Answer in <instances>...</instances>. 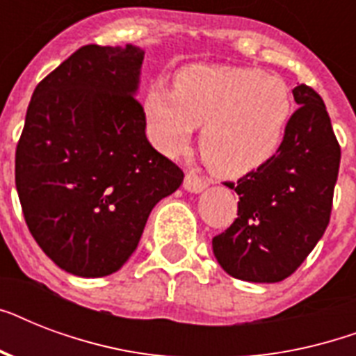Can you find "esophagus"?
Masks as SVG:
<instances>
[{
    "label": "esophagus",
    "instance_id": "esophagus-1",
    "mask_svg": "<svg viewBox=\"0 0 356 356\" xmlns=\"http://www.w3.org/2000/svg\"><path fill=\"white\" fill-rule=\"evenodd\" d=\"M184 190L186 192H192V194H200L203 190L209 186V181L200 175H195V173H186V177H184V183H183Z\"/></svg>",
    "mask_w": 356,
    "mask_h": 356
}]
</instances>
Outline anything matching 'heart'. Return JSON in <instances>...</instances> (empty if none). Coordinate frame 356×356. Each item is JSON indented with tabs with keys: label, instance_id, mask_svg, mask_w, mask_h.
<instances>
[{
	"label": "heart",
	"instance_id": "1",
	"mask_svg": "<svg viewBox=\"0 0 356 356\" xmlns=\"http://www.w3.org/2000/svg\"><path fill=\"white\" fill-rule=\"evenodd\" d=\"M284 81L251 68L186 66L175 90L151 86L144 114L151 138L168 155L190 144L195 127L200 153L212 172L242 177L275 155L292 118Z\"/></svg>",
	"mask_w": 356,
	"mask_h": 356
}]
</instances>
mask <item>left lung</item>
<instances>
[{
  "mask_svg": "<svg viewBox=\"0 0 356 356\" xmlns=\"http://www.w3.org/2000/svg\"><path fill=\"white\" fill-rule=\"evenodd\" d=\"M277 153L238 179V218L212 238V251L229 275L248 282H279L303 264L331 218L340 145L320 94L299 85Z\"/></svg>",
  "mask_w": 356,
  "mask_h": 356,
  "instance_id": "obj_1",
  "label": "left lung"
}]
</instances>
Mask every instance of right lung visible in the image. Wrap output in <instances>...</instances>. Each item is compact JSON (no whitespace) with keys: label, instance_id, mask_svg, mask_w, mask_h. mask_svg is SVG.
Wrapping results in <instances>:
<instances>
[{"label":"right lung","instance_id":"right-lung-1","mask_svg":"<svg viewBox=\"0 0 356 356\" xmlns=\"http://www.w3.org/2000/svg\"><path fill=\"white\" fill-rule=\"evenodd\" d=\"M144 51L83 46L36 85L16 147V190L42 251L77 277L134 253L153 207L184 173L145 136Z\"/></svg>","mask_w":356,"mask_h":356}]
</instances>
